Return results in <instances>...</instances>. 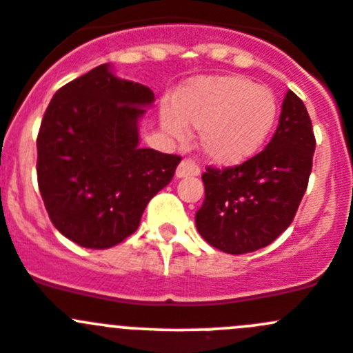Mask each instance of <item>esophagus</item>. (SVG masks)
Wrapping results in <instances>:
<instances>
[{
  "label": "esophagus",
  "instance_id": "esophagus-1",
  "mask_svg": "<svg viewBox=\"0 0 353 353\" xmlns=\"http://www.w3.org/2000/svg\"><path fill=\"white\" fill-rule=\"evenodd\" d=\"M199 171L201 170L192 159H183L176 168V176L179 179H182V176H196V174H199Z\"/></svg>",
  "mask_w": 353,
  "mask_h": 353
}]
</instances>
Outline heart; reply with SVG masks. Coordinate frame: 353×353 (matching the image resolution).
<instances>
[{
	"label": "heart",
	"mask_w": 353,
	"mask_h": 353,
	"mask_svg": "<svg viewBox=\"0 0 353 353\" xmlns=\"http://www.w3.org/2000/svg\"><path fill=\"white\" fill-rule=\"evenodd\" d=\"M278 103L268 87L241 77H205L182 90L176 110L164 105L161 122L176 140L187 137V124L201 129L205 154L219 164L248 159L270 137Z\"/></svg>",
	"instance_id": "heart-1"
}]
</instances>
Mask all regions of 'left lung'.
Listing matches in <instances>:
<instances>
[{"label": "left lung", "mask_w": 353, "mask_h": 353, "mask_svg": "<svg viewBox=\"0 0 353 353\" xmlns=\"http://www.w3.org/2000/svg\"><path fill=\"white\" fill-rule=\"evenodd\" d=\"M315 134L301 99L287 90L273 138L245 163L206 166L205 201L196 213L212 247L240 255L273 243L296 216L308 187Z\"/></svg>", "instance_id": "obj_1"}]
</instances>
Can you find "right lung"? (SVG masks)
I'll list each match as a JSON object with an SVG mask.
<instances>
[{
  "label": "right lung",
  "instance_id": "1",
  "mask_svg": "<svg viewBox=\"0 0 353 353\" xmlns=\"http://www.w3.org/2000/svg\"><path fill=\"white\" fill-rule=\"evenodd\" d=\"M154 92L108 64L57 90L37 138L38 189L50 222L85 248L115 247L137 231L180 155L138 147V119Z\"/></svg>",
  "mask_w": 353,
  "mask_h": 353
}]
</instances>
